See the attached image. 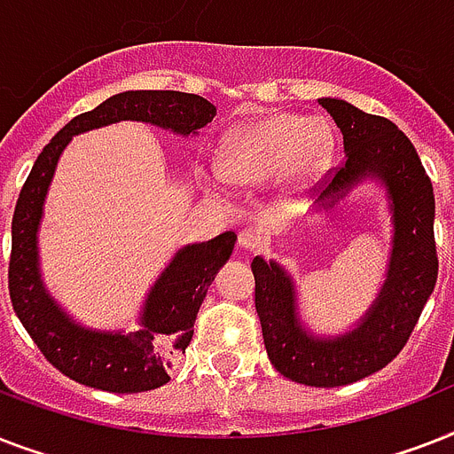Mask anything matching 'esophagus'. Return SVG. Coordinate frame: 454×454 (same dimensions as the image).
Wrapping results in <instances>:
<instances>
[{"mask_svg": "<svg viewBox=\"0 0 454 454\" xmlns=\"http://www.w3.org/2000/svg\"><path fill=\"white\" fill-rule=\"evenodd\" d=\"M239 246L244 250H250V253H255L260 246H262V239H260V234L253 230H244L239 231Z\"/></svg>", "mask_w": 454, "mask_h": 454, "instance_id": "34e87169", "label": "esophagus"}]
</instances>
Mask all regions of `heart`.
<instances>
[{
	"instance_id": "obj_1",
	"label": "heart",
	"mask_w": 454,
	"mask_h": 454,
	"mask_svg": "<svg viewBox=\"0 0 454 454\" xmlns=\"http://www.w3.org/2000/svg\"><path fill=\"white\" fill-rule=\"evenodd\" d=\"M330 150V130L318 119L274 112L227 137L220 166L231 183H264L284 173L304 184L324 173Z\"/></svg>"
}]
</instances>
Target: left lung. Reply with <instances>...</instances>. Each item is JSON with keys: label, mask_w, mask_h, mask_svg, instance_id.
I'll return each mask as SVG.
<instances>
[{"label": "left lung", "mask_w": 454, "mask_h": 454, "mask_svg": "<svg viewBox=\"0 0 454 454\" xmlns=\"http://www.w3.org/2000/svg\"><path fill=\"white\" fill-rule=\"evenodd\" d=\"M318 105L342 130L344 161L328 170L318 208H333L365 177L380 180L391 208V255L377 300L344 335L317 337L297 317L293 278L277 262L253 260L255 309L271 365L307 387L358 382L398 356L438 278L434 241V187L403 130L351 103L321 98Z\"/></svg>", "instance_id": "1"}]
</instances>
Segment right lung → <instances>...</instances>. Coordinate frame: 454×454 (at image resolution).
I'll list each match as a JSON object with an SVG mask.
<instances>
[{"label":"right lung","mask_w":454,"mask_h":454,"mask_svg":"<svg viewBox=\"0 0 454 454\" xmlns=\"http://www.w3.org/2000/svg\"><path fill=\"white\" fill-rule=\"evenodd\" d=\"M215 117V105L180 90H124L96 110L65 124L42 150L18 197L11 223L9 295L20 324L46 361L70 380L112 394H137L164 387L176 358L194 335L199 307L217 270L230 260L237 234L180 248L147 293L140 330L107 333L79 325L49 295L39 274L37 231L58 159L72 136L117 121H145L177 136H197Z\"/></svg>","instance_id":"add662e5"}]
</instances>
